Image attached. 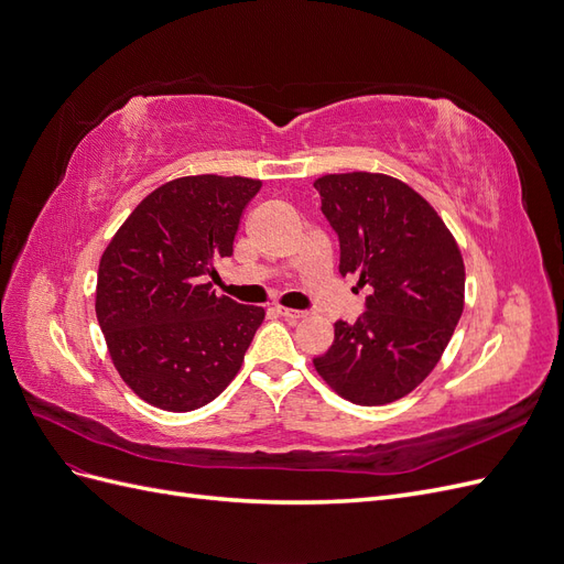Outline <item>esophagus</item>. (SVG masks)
I'll list each match as a JSON object with an SVG mask.
<instances>
[{"mask_svg": "<svg viewBox=\"0 0 564 564\" xmlns=\"http://www.w3.org/2000/svg\"><path fill=\"white\" fill-rule=\"evenodd\" d=\"M275 313L280 315V317H284V319H301V317H305L308 313L305 311H294V308H282V305H278L275 308Z\"/></svg>", "mask_w": 564, "mask_h": 564, "instance_id": "esophagus-1", "label": "esophagus"}]
</instances>
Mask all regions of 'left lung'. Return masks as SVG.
Here are the masks:
<instances>
[{
  "label": "left lung",
  "mask_w": 564,
  "mask_h": 564,
  "mask_svg": "<svg viewBox=\"0 0 564 564\" xmlns=\"http://www.w3.org/2000/svg\"><path fill=\"white\" fill-rule=\"evenodd\" d=\"M338 235L340 275L369 284L367 311L334 324L332 348L313 365L340 398L388 404L440 362L464 313L466 270L454 235L406 183L369 172L315 181Z\"/></svg>",
  "instance_id": "8db88e82"
}]
</instances>
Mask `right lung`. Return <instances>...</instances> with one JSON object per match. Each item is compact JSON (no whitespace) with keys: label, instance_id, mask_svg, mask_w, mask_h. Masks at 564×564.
Wrapping results in <instances>:
<instances>
[{"label":"right lung","instance_id":"right-lung-1","mask_svg":"<svg viewBox=\"0 0 564 564\" xmlns=\"http://www.w3.org/2000/svg\"><path fill=\"white\" fill-rule=\"evenodd\" d=\"M261 181L183 176L152 191L100 256L96 317L124 383L152 406L193 412L235 379L265 311L216 296Z\"/></svg>","mask_w":564,"mask_h":564}]
</instances>
